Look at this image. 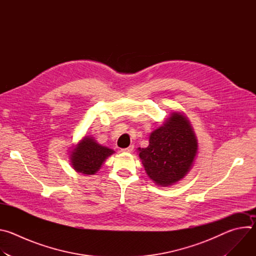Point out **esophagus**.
<instances>
[{"label":"esophagus","instance_id":"obj_1","mask_svg":"<svg viewBox=\"0 0 256 256\" xmlns=\"http://www.w3.org/2000/svg\"><path fill=\"white\" fill-rule=\"evenodd\" d=\"M132 150H134V144H130V147H128L126 149H122V152H124V153H130V152H132Z\"/></svg>","mask_w":256,"mask_h":256}]
</instances>
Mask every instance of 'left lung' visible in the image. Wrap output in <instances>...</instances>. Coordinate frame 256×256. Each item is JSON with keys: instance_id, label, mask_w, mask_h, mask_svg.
Instances as JSON below:
<instances>
[{"instance_id": "obj_1", "label": "left lung", "mask_w": 256, "mask_h": 256, "mask_svg": "<svg viewBox=\"0 0 256 256\" xmlns=\"http://www.w3.org/2000/svg\"><path fill=\"white\" fill-rule=\"evenodd\" d=\"M198 142L188 118L172 112L164 124L151 132L147 148H138L146 173L159 186H170L190 171Z\"/></svg>"}]
</instances>
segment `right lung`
<instances>
[{
    "label": "right lung",
    "mask_w": 256,
    "mask_h": 256,
    "mask_svg": "<svg viewBox=\"0 0 256 256\" xmlns=\"http://www.w3.org/2000/svg\"><path fill=\"white\" fill-rule=\"evenodd\" d=\"M70 162L76 172L83 175H94L104 161L116 152L97 142L92 136H85L70 152Z\"/></svg>",
    "instance_id": "1"
}]
</instances>
